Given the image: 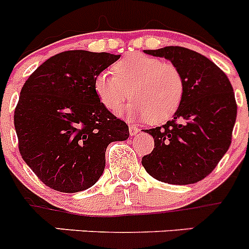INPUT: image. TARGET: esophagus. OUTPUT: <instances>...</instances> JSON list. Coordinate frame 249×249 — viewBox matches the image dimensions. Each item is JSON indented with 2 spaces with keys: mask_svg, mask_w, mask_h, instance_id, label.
<instances>
[{
  "mask_svg": "<svg viewBox=\"0 0 249 249\" xmlns=\"http://www.w3.org/2000/svg\"><path fill=\"white\" fill-rule=\"evenodd\" d=\"M128 128H129V135H131V136L137 135L138 131H140V129H138V127H136L135 124H129Z\"/></svg>",
  "mask_w": 249,
  "mask_h": 249,
  "instance_id": "34e87169",
  "label": "esophagus"
}]
</instances>
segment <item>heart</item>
Here are the masks:
<instances>
[{
  "instance_id": "obj_1",
  "label": "heart",
  "mask_w": 249,
  "mask_h": 249,
  "mask_svg": "<svg viewBox=\"0 0 249 249\" xmlns=\"http://www.w3.org/2000/svg\"><path fill=\"white\" fill-rule=\"evenodd\" d=\"M113 71L114 74L100 72L94 78L96 94L113 113H117L132 96L135 100L121 114L160 123L172 117L181 105L183 77L173 63L143 53H132L118 61Z\"/></svg>"
}]
</instances>
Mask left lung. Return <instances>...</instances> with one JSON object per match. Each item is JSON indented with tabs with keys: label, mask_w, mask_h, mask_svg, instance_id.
I'll return each instance as SVG.
<instances>
[{
	"label": "left lung",
	"mask_w": 249,
	"mask_h": 249,
	"mask_svg": "<svg viewBox=\"0 0 249 249\" xmlns=\"http://www.w3.org/2000/svg\"><path fill=\"white\" fill-rule=\"evenodd\" d=\"M143 52L177 66L184 91L172 120L143 129L155 138V148L142 157V164L164 183H196L212 172L231 146L237 117L232 85L218 66L188 48L167 46Z\"/></svg>",
	"instance_id": "left-lung-1"
}]
</instances>
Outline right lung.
Wrapping results in <instances>:
<instances>
[{
	"label": "right lung",
	"mask_w": 249,
	"mask_h": 249,
	"mask_svg": "<svg viewBox=\"0 0 249 249\" xmlns=\"http://www.w3.org/2000/svg\"><path fill=\"white\" fill-rule=\"evenodd\" d=\"M107 52L65 51L28 77L15 109L22 158L58 192L85 191L100 179L106 148L129 137L126 122L101 103L94 78L120 58Z\"/></svg>",
	"instance_id": "add662e5"
}]
</instances>
